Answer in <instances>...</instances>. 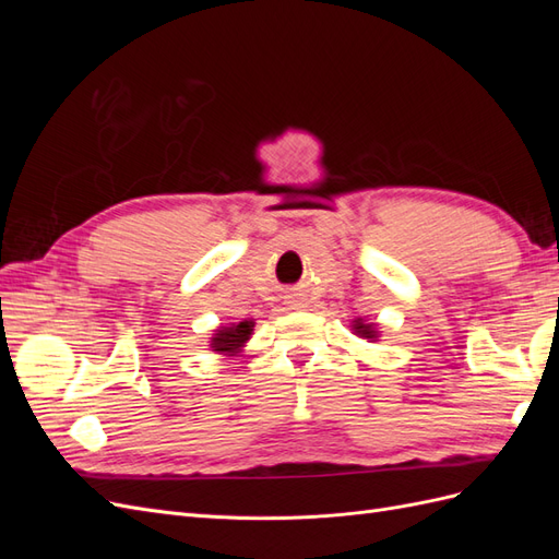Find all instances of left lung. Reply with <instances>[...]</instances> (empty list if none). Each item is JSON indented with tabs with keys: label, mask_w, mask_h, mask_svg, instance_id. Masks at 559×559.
Instances as JSON below:
<instances>
[{
	"label": "left lung",
	"mask_w": 559,
	"mask_h": 559,
	"mask_svg": "<svg viewBox=\"0 0 559 559\" xmlns=\"http://www.w3.org/2000/svg\"><path fill=\"white\" fill-rule=\"evenodd\" d=\"M352 333L364 337V341H368V343H376L380 337L378 324H373V321H366L364 317H357L352 321Z\"/></svg>",
	"instance_id": "1"
}]
</instances>
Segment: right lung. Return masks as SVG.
I'll list each match as a JSON object with an SVG mask.
<instances>
[{"mask_svg":"<svg viewBox=\"0 0 559 559\" xmlns=\"http://www.w3.org/2000/svg\"><path fill=\"white\" fill-rule=\"evenodd\" d=\"M253 324H257V321L245 319V321H238V324L216 326L210 337V349L216 354H224V357H238L249 343Z\"/></svg>","mask_w":559,"mask_h":559,"instance_id":"add662e5","label":"right lung"}]
</instances>
